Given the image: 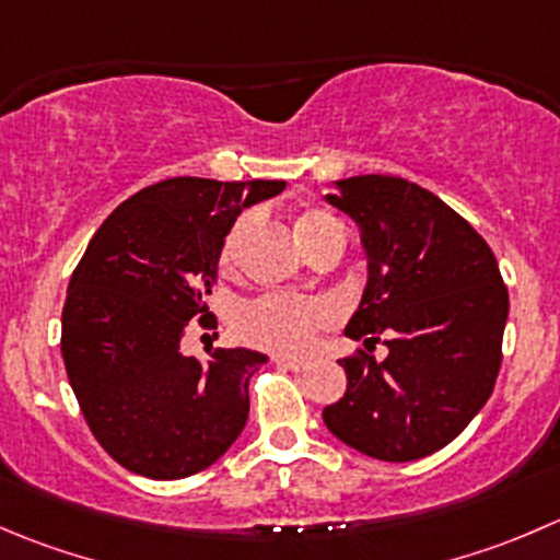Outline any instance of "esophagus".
Here are the masks:
<instances>
[{
	"instance_id": "obj_1",
	"label": "esophagus",
	"mask_w": 560,
	"mask_h": 560,
	"mask_svg": "<svg viewBox=\"0 0 560 560\" xmlns=\"http://www.w3.org/2000/svg\"><path fill=\"white\" fill-rule=\"evenodd\" d=\"M273 361H276V366H281V369H290V372H306V369H308V363H306V361H301V358H287V355H276Z\"/></svg>"
}]
</instances>
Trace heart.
Instances as JSON below:
<instances>
[{
    "label": "heart",
    "instance_id": "heart-1",
    "mask_svg": "<svg viewBox=\"0 0 560 560\" xmlns=\"http://www.w3.org/2000/svg\"><path fill=\"white\" fill-rule=\"evenodd\" d=\"M248 224H252V219H241L226 235L224 248H221V262L224 265H232V259H235L237 246H241L243 235L248 232ZM336 224L339 221L325 213V210H306L295 219V235L301 246L306 248L314 237H319ZM330 319H334V312H330L328 303L314 301V298L262 295L237 308L232 325H235V334L248 345L298 355V352H306L314 345L317 334L328 328Z\"/></svg>",
    "mask_w": 560,
    "mask_h": 560
}]
</instances>
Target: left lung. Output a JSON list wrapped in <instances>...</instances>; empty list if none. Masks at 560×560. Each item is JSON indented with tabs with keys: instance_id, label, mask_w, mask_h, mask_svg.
Returning <instances> with one entry per match:
<instances>
[{
	"instance_id": "1",
	"label": "left lung",
	"mask_w": 560,
	"mask_h": 560,
	"mask_svg": "<svg viewBox=\"0 0 560 560\" xmlns=\"http://www.w3.org/2000/svg\"><path fill=\"white\" fill-rule=\"evenodd\" d=\"M336 210L355 221L366 287L345 336L388 355L339 361L347 390L323 410L341 443L385 463L448 446L495 388L509 292L485 237L410 180H336Z\"/></svg>"
}]
</instances>
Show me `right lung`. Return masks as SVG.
<instances>
[{
    "instance_id": "add662e5",
    "label": "right lung",
    "mask_w": 560,
    "mask_h": 560,
    "mask_svg": "<svg viewBox=\"0 0 560 560\" xmlns=\"http://www.w3.org/2000/svg\"><path fill=\"white\" fill-rule=\"evenodd\" d=\"M284 186L172 177L125 199L92 235L65 298L62 358L92 435L130 474L186 479L246 427L248 380L268 355L219 347L199 361L180 339L208 312L237 215Z\"/></svg>"
}]
</instances>
